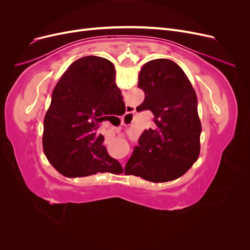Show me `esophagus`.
I'll return each instance as SVG.
<instances>
[{
    "mask_svg": "<svg viewBox=\"0 0 250 250\" xmlns=\"http://www.w3.org/2000/svg\"><path fill=\"white\" fill-rule=\"evenodd\" d=\"M133 121V109L131 107H127V111L124 115V117L121 119V123L122 125H129L132 123ZM122 166L124 167V164H122Z\"/></svg>",
    "mask_w": 250,
    "mask_h": 250,
    "instance_id": "obj_1",
    "label": "esophagus"
}]
</instances>
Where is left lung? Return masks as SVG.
<instances>
[{
  "label": "left lung",
  "instance_id": "8db88e82",
  "mask_svg": "<svg viewBox=\"0 0 250 250\" xmlns=\"http://www.w3.org/2000/svg\"><path fill=\"white\" fill-rule=\"evenodd\" d=\"M138 86L145 93V100L137 110L152 112L153 125L142 133L125 173L152 183L176 179L199 156L197 96L183 69L165 58L143 65Z\"/></svg>",
  "mask_w": 250,
  "mask_h": 250
}]
</instances>
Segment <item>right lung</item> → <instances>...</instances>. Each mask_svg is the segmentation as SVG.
<instances>
[{
    "label": "right lung",
    "instance_id": "obj_1",
    "mask_svg": "<svg viewBox=\"0 0 250 250\" xmlns=\"http://www.w3.org/2000/svg\"><path fill=\"white\" fill-rule=\"evenodd\" d=\"M122 99L109 60L85 56L67 67L52 93L42 134L43 152L60 174L74 178L123 172L98 131L99 123L124 110Z\"/></svg>",
    "mask_w": 250,
    "mask_h": 250
}]
</instances>
